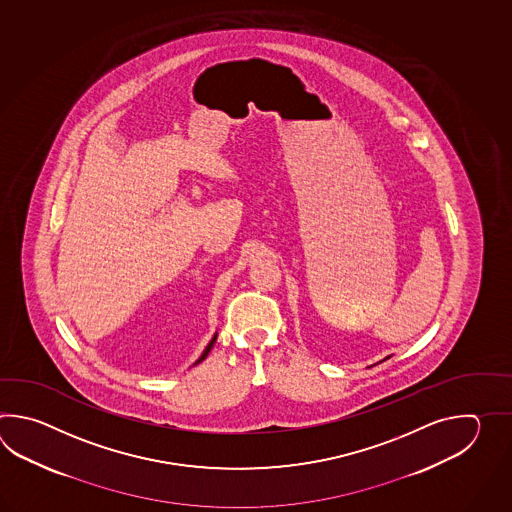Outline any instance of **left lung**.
<instances>
[{
    "mask_svg": "<svg viewBox=\"0 0 512 512\" xmlns=\"http://www.w3.org/2000/svg\"><path fill=\"white\" fill-rule=\"evenodd\" d=\"M386 359H390V357H386ZM386 359H384V360H386Z\"/></svg>",
    "mask_w": 512,
    "mask_h": 512,
    "instance_id": "8db88e82",
    "label": "left lung"
}]
</instances>
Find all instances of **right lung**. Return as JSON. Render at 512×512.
<instances>
[{
  "mask_svg": "<svg viewBox=\"0 0 512 512\" xmlns=\"http://www.w3.org/2000/svg\"><path fill=\"white\" fill-rule=\"evenodd\" d=\"M216 338H218V335H214V338L210 340V344H208L207 348H205V351H203V355L197 359L196 364H199V362H203V360L207 359L208 353H210V349H212V346H214V342H216Z\"/></svg>",
  "mask_w": 512,
  "mask_h": 512,
  "instance_id": "add662e5",
  "label": "right lung"
}]
</instances>
